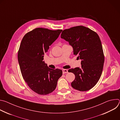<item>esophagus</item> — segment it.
Wrapping results in <instances>:
<instances>
[{
    "mask_svg": "<svg viewBox=\"0 0 120 120\" xmlns=\"http://www.w3.org/2000/svg\"><path fill=\"white\" fill-rule=\"evenodd\" d=\"M68 73V70L67 69H63V74H66V73Z\"/></svg>",
    "mask_w": 120,
    "mask_h": 120,
    "instance_id": "obj_1",
    "label": "esophagus"
}]
</instances>
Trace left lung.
<instances>
[{"mask_svg": "<svg viewBox=\"0 0 120 120\" xmlns=\"http://www.w3.org/2000/svg\"><path fill=\"white\" fill-rule=\"evenodd\" d=\"M61 38L69 42L74 54L82 60L81 68L69 69V72L74 74L75 77L72 87L80 91L90 90L100 79L105 62L99 36L90 28L79 26L64 30Z\"/></svg>", "mask_w": 120, "mask_h": 120, "instance_id": "1", "label": "left lung"}]
</instances>
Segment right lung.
I'll list each match as a JSON object with an SVG mask.
<instances>
[{
	"label": "right lung",
	"mask_w": 120,
	"mask_h": 120,
	"mask_svg": "<svg viewBox=\"0 0 120 120\" xmlns=\"http://www.w3.org/2000/svg\"><path fill=\"white\" fill-rule=\"evenodd\" d=\"M62 31L37 28L27 33L21 42L18 57L22 75L30 88L39 94L53 92L62 75L61 70L51 69L43 61L44 53Z\"/></svg>",
	"instance_id": "obj_1"
}]
</instances>
